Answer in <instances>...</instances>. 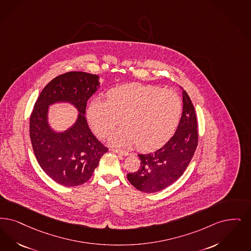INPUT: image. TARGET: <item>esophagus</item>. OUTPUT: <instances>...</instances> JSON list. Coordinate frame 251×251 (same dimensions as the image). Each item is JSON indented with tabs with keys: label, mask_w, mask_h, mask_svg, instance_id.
Returning a JSON list of instances; mask_svg holds the SVG:
<instances>
[{
	"label": "esophagus",
	"mask_w": 251,
	"mask_h": 251,
	"mask_svg": "<svg viewBox=\"0 0 251 251\" xmlns=\"http://www.w3.org/2000/svg\"><path fill=\"white\" fill-rule=\"evenodd\" d=\"M111 151L115 152V153H117V154L122 155V156H128L129 155V153L127 151H119V150H111Z\"/></svg>",
	"instance_id": "esophagus-1"
}]
</instances>
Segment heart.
I'll use <instances>...</instances> for the list:
<instances>
[{"instance_id":"1","label":"heart","mask_w":251,"mask_h":251,"mask_svg":"<svg viewBox=\"0 0 251 251\" xmlns=\"http://www.w3.org/2000/svg\"><path fill=\"white\" fill-rule=\"evenodd\" d=\"M182 114V100L174 90L130 83L113 88L106 100L94 98L87 108V119L93 131L105 137L119 124L123 128L113 132L109 143L127 148L135 144L150 151L164 144L176 129Z\"/></svg>"}]
</instances>
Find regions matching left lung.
<instances>
[{
	"label": "left lung",
	"instance_id": "8db88e82",
	"mask_svg": "<svg viewBox=\"0 0 251 251\" xmlns=\"http://www.w3.org/2000/svg\"><path fill=\"white\" fill-rule=\"evenodd\" d=\"M181 88V87H180ZM183 112L175 134L161 149L138 154L141 166L127 178L138 191L153 193L177 180L187 169L198 144L197 119L188 93L181 88Z\"/></svg>",
	"mask_w": 251,
	"mask_h": 251
}]
</instances>
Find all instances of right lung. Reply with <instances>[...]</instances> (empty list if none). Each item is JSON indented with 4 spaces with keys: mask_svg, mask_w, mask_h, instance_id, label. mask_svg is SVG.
<instances>
[{
    "mask_svg": "<svg viewBox=\"0 0 251 251\" xmlns=\"http://www.w3.org/2000/svg\"><path fill=\"white\" fill-rule=\"evenodd\" d=\"M100 88L99 75L68 72L55 77L35 101L30 119L32 150L41 168L65 187L79 186L90 179L105 148L91 132L85 117L87 101ZM67 102L79 111L75 123L61 132L48 121L49 106Z\"/></svg>",
    "mask_w": 251,
    "mask_h": 251,
    "instance_id": "1",
    "label": "right lung"
}]
</instances>
